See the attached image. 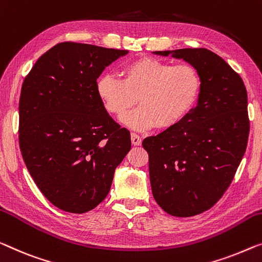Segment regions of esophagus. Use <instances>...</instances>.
Masks as SVG:
<instances>
[{
    "label": "esophagus",
    "instance_id": "esophagus-1",
    "mask_svg": "<svg viewBox=\"0 0 262 262\" xmlns=\"http://www.w3.org/2000/svg\"><path fill=\"white\" fill-rule=\"evenodd\" d=\"M130 138H132V143L134 144V146H141L142 140L138 134H135V133H132Z\"/></svg>",
    "mask_w": 262,
    "mask_h": 262
}]
</instances>
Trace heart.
I'll list each match as a JSON object with an SVG mask.
<instances>
[{"instance_id":"obj_1","label":"heart","mask_w":262,"mask_h":262,"mask_svg":"<svg viewBox=\"0 0 262 262\" xmlns=\"http://www.w3.org/2000/svg\"><path fill=\"white\" fill-rule=\"evenodd\" d=\"M200 75L190 64L173 66L153 57L127 64L122 80L107 74L96 82V92L106 111L120 116L138 101L140 107L123 116L134 129H167L185 118L196 101Z\"/></svg>"}]
</instances>
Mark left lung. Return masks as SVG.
Instances as JSON below:
<instances>
[{"mask_svg": "<svg viewBox=\"0 0 262 262\" xmlns=\"http://www.w3.org/2000/svg\"><path fill=\"white\" fill-rule=\"evenodd\" d=\"M196 69V107L175 126L143 140L153 196L170 215L193 216L220 200L233 181L249 134L247 91L241 76L206 48L154 52Z\"/></svg>", "mask_w": 262, "mask_h": 262, "instance_id": "1", "label": "left lung"}]
</instances>
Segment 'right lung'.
Here are the masks:
<instances>
[{
  "label": "right lung",
  "mask_w": 262,
  "mask_h": 262,
  "mask_svg": "<svg viewBox=\"0 0 262 262\" xmlns=\"http://www.w3.org/2000/svg\"><path fill=\"white\" fill-rule=\"evenodd\" d=\"M128 50L62 42L23 81L18 141L33 180L64 212H89L107 196L130 150V133L104 108L96 80Z\"/></svg>",
  "instance_id": "right-lung-1"
}]
</instances>
